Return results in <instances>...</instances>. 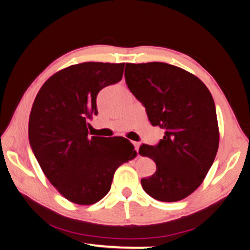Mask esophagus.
Listing matches in <instances>:
<instances>
[{
  "instance_id": "1",
  "label": "esophagus",
  "mask_w": 250,
  "mask_h": 250,
  "mask_svg": "<svg viewBox=\"0 0 250 250\" xmlns=\"http://www.w3.org/2000/svg\"><path fill=\"white\" fill-rule=\"evenodd\" d=\"M132 145L134 146V149L137 150V151H139V146H140V143L137 142V141H132Z\"/></svg>"
}]
</instances>
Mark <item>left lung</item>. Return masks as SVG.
Segmentation results:
<instances>
[{"label":"left lung","mask_w":250,"mask_h":250,"mask_svg":"<svg viewBox=\"0 0 250 250\" xmlns=\"http://www.w3.org/2000/svg\"><path fill=\"white\" fill-rule=\"evenodd\" d=\"M125 78L151 125L164 130L158 145L139 149L156 164L154 174L141 180L142 188L161 202L183 200L202 184L217 153L213 97L202 80L166 62L125 64Z\"/></svg>","instance_id":"1"}]
</instances>
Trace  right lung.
Wrapping results in <instances>:
<instances>
[{"mask_svg":"<svg viewBox=\"0 0 250 250\" xmlns=\"http://www.w3.org/2000/svg\"><path fill=\"white\" fill-rule=\"evenodd\" d=\"M125 64L83 62L53 75L37 94L28 122L32 151L57 191L90 205L107 195L113 174L137 151L125 138L88 137L97 95L120 82Z\"/></svg>","mask_w":250,"mask_h":250,"instance_id":"add662e5","label":"right lung"}]
</instances>
